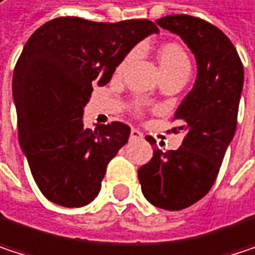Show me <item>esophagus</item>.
<instances>
[{"instance_id": "1", "label": "esophagus", "mask_w": 255, "mask_h": 255, "mask_svg": "<svg viewBox=\"0 0 255 255\" xmlns=\"http://www.w3.org/2000/svg\"><path fill=\"white\" fill-rule=\"evenodd\" d=\"M142 133L138 130V129H132L130 130V139H142Z\"/></svg>"}]
</instances>
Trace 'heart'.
<instances>
[{
	"label": "heart",
	"instance_id": "obj_1",
	"mask_svg": "<svg viewBox=\"0 0 255 255\" xmlns=\"http://www.w3.org/2000/svg\"><path fill=\"white\" fill-rule=\"evenodd\" d=\"M136 56V50L129 52L125 59L120 62V65L117 66V72H122L128 65L133 61V58ZM159 62L162 66V71L165 75L168 74H175V72H189L190 71V61L187 53L184 52V49L177 44V43H165L159 52ZM138 108H141V105H138Z\"/></svg>",
	"mask_w": 255,
	"mask_h": 255
}]
</instances>
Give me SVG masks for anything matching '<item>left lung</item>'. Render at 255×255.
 I'll return each instance as SVG.
<instances>
[{
    "label": "left lung",
    "mask_w": 255,
    "mask_h": 255,
    "mask_svg": "<svg viewBox=\"0 0 255 255\" xmlns=\"http://www.w3.org/2000/svg\"><path fill=\"white\" fill-rule=\"evenodd\" d=\"M156 23L190 47L197 77L174 116L180 123L172 128L174 133H184L181 147L163 153L156 139L147 136L154 145L153 157L138 169V180L150 203L180 211L200 200L215 183L236 130L244 65L227 35L203 19L174 14Z\"/></svg>",
    "instance_id": "left-lung-1"
}]
</instances>
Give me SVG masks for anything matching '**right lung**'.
<instances>
[{
	"label": "right lung",
	"instance_id": "add662e5",
	"mask_svg": "<svg viewBox=\"0 0 255 255\" xmlns=\"http://www.w3.org/2000/svg\"><path fill=\"white\" fill-rule=\"evenodd\" d=\"M159 28L147 19L116 23L56 17L26 41L13 74L20 147L40 191L53 203H90L110 160L128 142L122 122L83 126L93 86L107 84L130 49Z\"/></svg>",
	"mask_w": 255,
	"mask_h": 255
}]
</instances>
